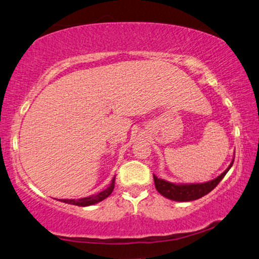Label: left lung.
Returning a JSON list of instances; mask_svg holds the SVG:
<instances>
[{
    "mask_svg": "<svg viewBox=\"0 0 259 259\" xmlns=\"http://www.w3.org/2000/svg\"><path fill=\"white\" fill-rule=\"evenodd\" d=\"M234 160H232L231 165L228 166L223 174H220L218 178L214 180H211L208 182L204 183H171L166 180L158 178L157 175L153 174L155 189L158 192H160L163 197L170 199L176 200V202H190V200H196L198 198H202L203 196L207 195L208 192L212 191L219 182L225 178L227 171L231 169L233 166Z\"/></svg>",
    "mask_w": 259,
    "mask_h": 259,
    "instance_id": "left-lung-1",
    "label": "left lung"
}]
</instances>
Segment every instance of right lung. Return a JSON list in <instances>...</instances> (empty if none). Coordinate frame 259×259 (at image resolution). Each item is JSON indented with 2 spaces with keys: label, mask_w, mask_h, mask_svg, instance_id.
Masks as SVG:
<instances>
[{
  "label": "right lung",
  "mask_w": 259,
  "mask_h": 259,
  "mask_svg": "<svg viewBox=\"0 0 259 259\" xmlns=\"http://www.w3.org/2000/svg\"><path fill=\"white\" fill-rule=\"evenodd\" d=\"M114 186H115V176L112 180L110 186L107 189H105V190L99 192V194L85 197V198H80V199H61V202L68 203L71 205H77V206H90V205H94V204L99 203V202H101V200L107 198V197L113 192Z\"/></svg>",
  "instance_id": "add662e5"
}]
</instances>
